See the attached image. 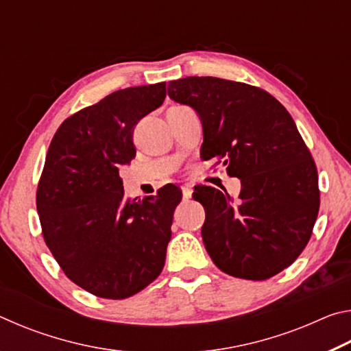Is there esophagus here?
<instances>
[{"mask_svg": "<svg viewBox=\"0 0 351 351\" xmlns=\"http://www.w3.org/2000/svg\"><path fill=\"white\" fill-rule=\"evenodd\" d=\"M181 189H182V199H189L190 197H192V192H193L192 186H189V184H186V186H182Z\"/></svg>", "mask_w": 351, "mask_h": 351, "instance_id": "1", "label": "esophagus"}]
</instances>
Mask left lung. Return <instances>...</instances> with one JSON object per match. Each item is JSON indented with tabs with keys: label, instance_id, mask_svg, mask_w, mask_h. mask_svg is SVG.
I'll use <instances>...</instances> for the list:
<instances>
[{
	"label": "left lung",
	"instance_id": "8db88e82",
	"mask_svg": "<svg viewBox=\"0 0 351 351\" xmlns=\"http://www.w3.org/2000/svg\"><path fill=\"white\" fill-rule=\"evenodd\" d=\"M169 96L198 112L204 161L217 158L241 181L235 199L195 187L213 263L247 280L288 268L310 241L320 198L316 164L287 108L265 90L218 77L173 80Z\"/></svg>",
	"mask_w": 351,
	"mask_h": 351
}]
</instances>
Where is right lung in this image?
Wrapping results in <instances>:
<instances>
[{"label": "right lung", "mask_w": 351, "mask_h": 351, "mask_svg": "<svg viewBox=\"0 0 351 351\" xmlns=\"http://www.w3.org/2000/svg\"><path fill=\"white\" fill-rule=\"evenodd\" d=\"M165 82L119 90L69 116L51 141L37 189L47 247L64 274L88 293L127 299L164 268L176 186L123 197L119 167L136 156V123L162 105Z\"/></svg>", "instance_id": "right-lung-1"}]
</instances>
